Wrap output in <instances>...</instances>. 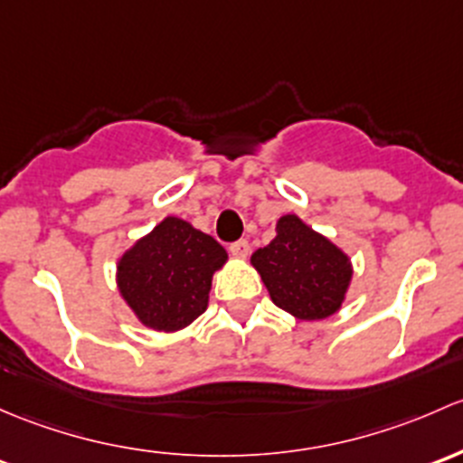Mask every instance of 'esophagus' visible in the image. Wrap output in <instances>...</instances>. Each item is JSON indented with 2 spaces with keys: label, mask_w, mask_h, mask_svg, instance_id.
I'll return each instance as SVG.
<instances>
[{
  "label": "esophagus",
  "mask_w": 463,
  "mask_h": 463,
  "mask_svg": "<svg viewBox=\"0 0 463 463\" xmlns=\"http://www.w3.org/2000/svg\"><path fill=\"white\" fill-rule=\"evenodd\" d=\"M230 251L232 256H236V259H247V254H250V242H247L245 238H241V241L232 242Z\"/></svg>",
  "instance_id": "34e87169"
}]
</instances>
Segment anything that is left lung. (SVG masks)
Here are the masks:
<instances>
[{
    "instance_id": "8db88e82",
    "label": "left lung",
    "mask_w": 463,
    "mask_h": 463,
    "mask_svg": "<svg viewBox=\"0 0 463 463\" xmlns=\"http://www.w3.org/2000/svg\"><path fill=\"white\" fill-rule=\"evenodd\" d=\"M271 301L301 321H318L341 309L352 280L347 254L288 213L276 222L269 245L251 254Z\"/></svg>"
}]
</instances>
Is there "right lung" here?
<instances>
[{
    "label": "right lung",
    "mask_w": 463,
    "mask_h": 463,
    "mask_svg": "<svg viewBox=\"0 0 463 463\" xmlns=\"http://www.w3.org/2000/svg\"><path fill=\"white\" fill-rule=\"evenodd\" d=\"M225 247L187 221L166 216L118 260V289L142 326L175 332L207 309Z\"/></svg>",
    "instance_id": "right-lung-1"
}]
</instances>
